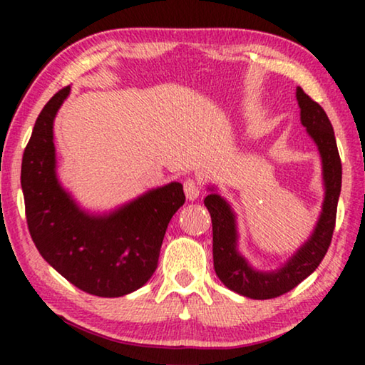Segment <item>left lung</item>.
<instances>
[{
  "label": "left lung",
  "instance_id": "8db88e82",
  "mask_svg": "<svg viewBox=\"0 0 365 365\" xmlns=\"http://www.w3.org/2000/svg\"><path fill=\"white\" fill-rule=\"evenodd\" d=\"M71 95L58 91L35 122L24 151L21 185L29 232L43 259L83 292L117 298L146 285L158 267L168 225L185 202L170 182L109 211L83 207L61 182L54 119Z\"/></svg>",
  "mask_w": 365,
  "mask_h": 365
}]
</instances>
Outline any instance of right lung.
<instances>
[{"label": "right lung", "instance_id": "add662e5", "mask_svg": "<svg viewBox=\"0 0 365 365\" xmlns=\"http://www.w3.org/2000/svg\"><path fill=\"white\" fill-rule=\"evenodd\" d=\"M317 108L314 111L310 106ZM301 123L316 143L322 163L324 201L314 232L307 242L277 270L262 272L238 251L237 212L230 202L219 193L215 185H207L211 195L206 196L205 206L212 220V256L215 274L232 292L251 299H270L293 289L312 274L322 261L331 242L335 228L336 206L341 191V160H339L335 135L329 117L316 103H299Z\"/></svg>", "mask_w": 365, "mask_h": 365}]
</instances>
